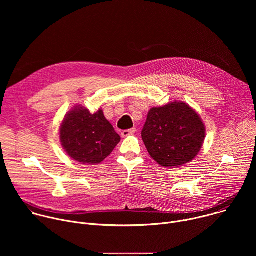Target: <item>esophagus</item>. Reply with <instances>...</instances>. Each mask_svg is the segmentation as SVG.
Returning a JSON list of instances; mask_svg holds the SVG:
<instances>
[{
	"mask_svg": "<svg viewBox=\"0 0 256 256\" xmlns=\"http://www.w3.org/2000/svg\"><path fill=\"white\" fill-rule=\"evenodd\" d=\"M136 128H130V130H122V136H132V134H136Z\"/></svg>",
	"mask_w": 256,
	"mask_h": 256,
	"instance_id": "esophagus-1",
	"label": "esophagus"
}]
</instances>
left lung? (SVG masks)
<instances>
[{"label":"left lung","instance_id":"left-lung-1","mask_svg":"<svg viewBox=\"0 0 256 256\" xmlns=\"http://www.w3.org/2000/svg\"><path fill=\"white\" fill-rule=\"evenodd\" d=\"M206 128L184 102L153 107L142 130L150 156L161 166L174 168L192 161L200 151Z\"/></svg>","mask_w":256,"mask_h":256}]
</instances>
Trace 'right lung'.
<instances>
[{
    "mask_svg": "<svg viewBox=\"0 0 256 256\" xmlns=\"http://www.w3.org/2000/svg\"><path fill=\"white\" fill-rule=\"evenodd\" d=\"M60 138L66 154L84 165L101 163L120 142V134L101 109L92 114L81 106H76L64 116Z\"/></svg>",
    "mask_w": 256,
    "mask_h": 256,
    "instance_id": "1",
    "label": "right lung"
}]
</instances>
